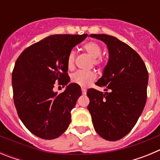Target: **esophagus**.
<instances>
[{
	"instance_id": "34e87169",
	"label": "esophagus",
	"mask_w": 160,
	"mask_h": 160,
	"mask_svg": "<svg viewBox=\"0 0 160 160\" xmlns=\"http://www.w3.org/2000/svg\"><path fill=\"white\" fill-rule=\"evenodd\" d=\"M82 94L84 95V94H87V89L85 88H82Z\"/></svg>"
}]
</instances>
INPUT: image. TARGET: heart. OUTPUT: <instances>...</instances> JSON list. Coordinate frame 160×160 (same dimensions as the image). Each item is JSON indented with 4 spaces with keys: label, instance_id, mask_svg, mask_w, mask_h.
<instances>
[{
    "label": "heart",
    "instance_id": "obj_1",
    "mask_svg": "<svg viewBox=\"0 0 160 160\" xmlns=\"http://www.w3.org/2000/svg\"><path fill=\"white\" fill-rule=\"evenodd\" d=\"M82 49L87 54L93 58V64L98 67H102L104 65V60L101 57L102 49L101 46L95 42H88L82 46ZM74 58H75V52L73 50L69 53L67 56V67L69 70H72L74 66ZM96 79V73L92 70L90 71H78L73 73L71 75L70 80L73 83L78 85L80 87H88Z\"/></svg>",
    "mask_w": 160,
    "mask_h": 160
}]
</instances>
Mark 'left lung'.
I'll return each instance as SVG.
<instances>
[{"instance_id":"obj_1","label":"left lung","mask_w":160,"mask_h":160,"mask_svg":"<svg viewBox=\"0 0 160 160\" xmlns=\"http://www.w3.org/2000/svg\"><path fill=\"white\" fill-rule=\"evenodd\" d=\"M90 36L102 41L108 48V62L95 84L109 92L89 89L87 109L96 132L107 140L116 141L132 130L143 111L148 72L140 56L118 38L107 34Z\"/></svg>"}]
</instances>
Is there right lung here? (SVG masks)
Instances as JSON below:
<instances>
[{"mask_svg":"<svg viewBox=\"0 0 160 160\" xmlns=\"http://www.w3.org/2000/svg\"><path fill=\"white\" fill-rule=\"evenodd\" d=\"M87 34H56L32 44L21 53L12 73L13 101L25 128L44 139H53L66 131L72 109L82 94L70 83L64 92L53 91L56 82H70L67 56Z\"/></svg>","mask_w":160,"mask_h":160,"instance_id":"obj_1","label":"right lung"}]
</instances>
